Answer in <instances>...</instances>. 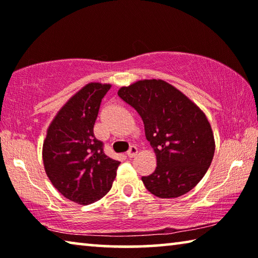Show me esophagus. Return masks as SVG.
I'll return each instance as SVG.
<instances>
[{"label": "esophagus", "mask_w": 258, "mask_h": 258, "mask_svg": "<svg viewBox=\"0 0 258 258\" xmlns=\"http://www.w3.org/2000/svg\"><path fill=\"white\" fill-rule=\"evenodd\" d=\"M138 155V148L132 146L130 148V150L127 151V156L130 157V158H133V157H135Z\"/></svg>", "instance_id": "esophagus-1"}]
</instances>
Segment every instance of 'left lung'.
<instances>
[{"instance_id":"1","label":"left lung","mask_w":258,"mask_h":258,"mask_svg":"<svg viewBox=\"0 0 258 258\" xmlns=\"http://www.w3.org/2000/svg\"><path fill=\"white\" fill-rule=\"evenodd\" d=\"M118 97L138 111L156 154L155 172L142 176L148 191L159 198H176L194 189L215 151L211 124L202 109L161 80L123 86Z\"/></svg>"}]
</instances>
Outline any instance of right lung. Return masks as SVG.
<instances>
[{
    "mask_svg": "<svg viewBox=\"0 0 258 258\" xmlns=\"http://www.w3.org/2000/svg\"><path fill=\"white\" fill-rule=\"evenodd\" d=\"M110 84L89 83L68 100L50 124L43 142L47 177L63 197L80 205L101 199L111 189L118 160L104 155L93 127Z\"/></svg>",
    "mask_w": 258,
    "mask_h": 258,
    "instance_id": "obj_1",
    "label": "right lung"
}]
</instances>
